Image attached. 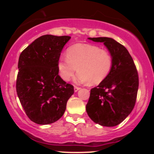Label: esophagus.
I'll return each mask as SVG.
<instances>
[{
	"label": "esophagus",
	"instance_id": "esophagus-1",
	"mask_svg": "<svg viewBox=\"0 0 154 154\" xmlns=\"http://www.w3.org/2000/svg\"><path fill=\"white\" fill-rule=\"evenodd\" d=\"M79 89H80V88H79V87H77V86H75L74 87V91H75V92H78V91L79 90Z\"/></svg>",
	"mask_w": 154,
	"mask_h": 154
}]
</instances>
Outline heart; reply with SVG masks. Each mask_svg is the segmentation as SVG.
<instances>
[{
    "label": "heart",
    "mask_w": 154,
    "mask_h": 154,
    "mask_svg": "<svg viewBox=\"0 0 154 154\" xmlns=\"http://www.w3.org/2000/svg\"><path fill=\"white\" fill-rule=\"evenodd\" d=\"M113 58L108 51L91 44H75L67 50V57H61L58 62V74L68 82L79 72L74 81L77 84H99L112 70Z\"/></svg>",
    "instance_id": "obj_1"
}]
</instances>
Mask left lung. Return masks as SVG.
<instances>
[{
  "label": "left lung",
  "instance_id": "obj_1",
  "mask_svg": "<svg viewBox=\"0 0 154 154\" xmlns=\"http://www.w3.org/2000/svg\"><path fill=\"white\" fill-rule=\"evenodd\" d=\"M88 39L103 43L112 55L113 65L106 78L91 89L87 114L94 123L101 126H117L135 106L139 87L137 69L127 49L113 38L99 37Z\"/></svg>",
  "mask_w": 154,
  "mask_h": 154
}]
</instances>
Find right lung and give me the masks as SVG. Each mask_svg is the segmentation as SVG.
<instances>
[{"mask_svg":"<svg viewBox=\"0 0 154 154\" xmlns=\"http://www.w3.org/2000/svg\"><path fill=\"white\" fill-rule=\"evenodd\" d=\"M70 36L45 35L21 53L16 82L17 96L27 116L40 125L55 123L63 116L74 88L62 79L58 62Z\"/></svg>","mask_w":154,"mask_h":154,"instance_id":"add662e5","label":"right lung"}]
</instances>
